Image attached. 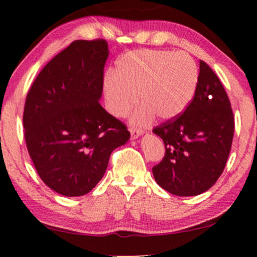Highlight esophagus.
<instances>
[{
  "instance_id": "obj_1",
  "label": "esophagus",
  "mask_w": 257,
  "mask_h": 257,
  "mask_svg": "<svg viewBox=\"0 0 257 257\" xmlns=\"http://www.w3.org/2000/svg\"><path fill=\"white\" fill-rule=\"evenodd\" d=\"M130 132H131V139H133V140L139 138V137L143 135L142 130H137V128H131L130 130Z\"/></svg>"
}]
</instances>
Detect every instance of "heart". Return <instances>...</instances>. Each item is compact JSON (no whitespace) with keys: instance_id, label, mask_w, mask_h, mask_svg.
<instances>
[{"instance_id":"1","label":"heart","mask_w":257,"mask_h":257,"mask_svg":"<svg viewBox=\"0 0 257 257\" xmlns=\"http://www.w3.org/2000/svg\"><path fill=\"white\" fill-rule=\"evenodd\" d=\"M194 59L184 52L135 50L117 61L115 73L104 77L103 93L107 111L124 117L138 103L131 121L145 125L157 114L161 120L178 118L191 105L198 87Z\"/></svg>"}]
</instances>
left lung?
<instances>
[{
  "label": "left lung",
  "mask_w": 257,
  "mask_h": 257,
  "mask_svg": "<svg viewBox=\"0 0 257 257\" xmlns=\"http://www.w3.org/2000/svg\"><path fill=\"white\" fill-rule=\"evenodd\" d=\"M153 133L166 147L163 161L152 168L161 188L194 196L215 184L231 149L234 115L222 83L205 62H200L198 87L187 110Z\"/></svg>",
  "instance_id": "obj_1"
}]
</instances>
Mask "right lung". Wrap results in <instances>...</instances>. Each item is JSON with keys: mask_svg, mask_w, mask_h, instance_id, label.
Returning <instances> with one entry per match:
<instances>
[{"mask_svg": "<svg viewBox=\"0 0 257 257\" xmlns=\"http://www.w3.org/2000/svg\"><path fill=\"white\" fill-rule=\"evenodd\" d=\"M107 42L75 41L55 56L27 94L28 152L48 187L64 196L92 191L112 151L130 139L126 126L99 104Z\"/></svg>", "mask_w": 257, "mask_h": 257, "instance_id": "1", "label": "right lung"}]
</instances>
